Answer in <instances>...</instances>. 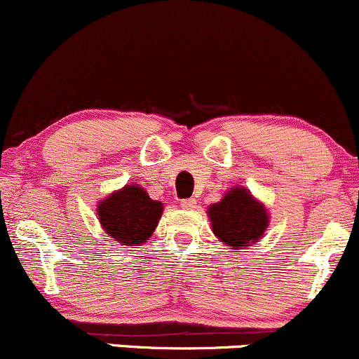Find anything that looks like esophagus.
I'll list each match as a JSON object with an SVG mask.
<instances>
[{
  "instance_id": "obj_1",
  "label": "esophagus",
  "mask_w": 359,
  "mask_h": 359,
  "mask_svg": "<svg viewBox=\"0 0 359 359\" xmlns=\"http://www.w3.org/2000/svg\"><path fill=\"white\" fill-rule=\"evenodd\" d=\"M181 206H183L184 210L196 208V200L195 198H187V200H181Z\"/></svg>"
}]
</instances>
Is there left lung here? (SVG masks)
<instances>
[{
  "label": "left lung",
  "instance_id": "8db88e82",
  "mask_svg": "<svg viewBox=\"0 0 359 359\" xmlns=\"http://www.w3.org/2000/svg\"><path fill=\"white\" fill-rule=\"evenodd\" d=\"M206 213L213 233L235 250H243L259 242L271 222L267 208L243 187L231 188Z\"/></svg>",
  "mask_w": 359,
  "mask_h": 359
}]
</instances>
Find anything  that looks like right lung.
Here are the masks:
<instances>
[{"label": "right lung", "instance_id": "add662e5", "mask_svg": "<svg viewBox=\"0 0 359 359\" xmlns=\"http://www.w3.org/2000/svg\"><path fill=\"white\" fill-rule=\"evenodd\" d=\"M161 201L151 200L144 188L126 184L97 205L102 229L121 245H142L161 218Z\"/></svg>", "mask_w": 359, "mask_h": 359}]
</instances>
